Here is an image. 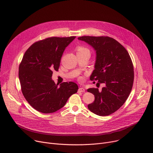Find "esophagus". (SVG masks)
<instances>
[{
    "label": "esophagus",
    "instance_id": "obj_1",
    "mask_svg": "<svg viewBox=\"0 0 153 153\" xmlns=\"http://www.w3.org/2000/svg\"><path fill=\"white\" fill-rule=\"evenodd\" d=\"M78 91L79 92H85V90L84 88H79L78 90Z\"/></svg>",
    "mask_w": 153,
    "mask_h": 153
}]
</instances>
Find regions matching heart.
Listing matches in <instances>:
<instances>
[{
    "mask_svg": "<svg viewBox=\"0 0 153 153\" xmlns=\"http://www.w3.org/2000/svg\"><path fill=\"white\" fill-rule=\"evenodd\" d=\"M77 53H85V52L90 53V51L88 48H87L84 47H82V46H80V47H77Z\"/></svg>",
    "mask_w": 153,
    "mask_h": 153,
    "instance_id": "b5f03b06",
    "label": "heart"
}]
</instances>
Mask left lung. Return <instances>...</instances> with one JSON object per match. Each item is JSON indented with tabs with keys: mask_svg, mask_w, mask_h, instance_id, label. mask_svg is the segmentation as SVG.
<instances>
[{
	"mask_svg": "<svg viewBox=\"0 0 153 153\" xmlns=\"http://www.w3.org/2000/svg\"><path fill=\"white\" fill-rule=\"evenodd\" d=\"M77 39L95 51V69L90 80L105 84L101 91L94 88L87 90L95 95V101L88 108L97 115L108 116L124 105L131 90L134 72L131 58L126 49L111 37L82 36Z\"/></svg>",
	"mask_w": 153,
	"mask_h": 153,
	"instance_id": "8db88e82",
	"label": "left lung"
}]
</instances>
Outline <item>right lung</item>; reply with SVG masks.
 <instances>
[{"label": "right lung", "mask_w": 153, "mask_h": 153, "mask_svg": "<svg viewBox=\"0 0 153 153\" xmlns=\"http://www.w3.org/2000/svg\"><path fill=\"white\" fill-rule=\"evenodd\" d=\"M76 38L49 37L35 42L25 52L19 66L22 93L29 104L40 113H52L63 108L78 90L73 82L56 84L53 71H58L65 48Z\"/></svg>", "instance_id": "add662e5"}]
</instances>
